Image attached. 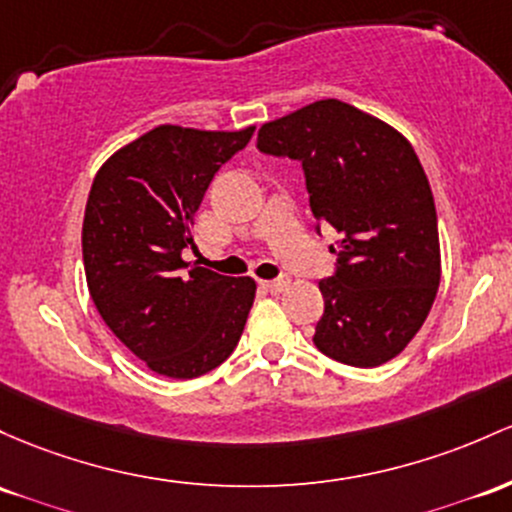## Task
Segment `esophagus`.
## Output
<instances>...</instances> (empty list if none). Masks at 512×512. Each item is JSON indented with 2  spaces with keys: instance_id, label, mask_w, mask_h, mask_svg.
Masks as SVG:
<instances>
[{
  "instance_id": "esophagus-1",
  "label": "esophagus",
  "mask_w": 512,
  "mask_h": 512,
  "mask_svg": "<svg viewBox=\"0 0 512 512\" xmlns=\"http://www.w3.org/2000/svg\"><path fill=\"white\" fill-rule=\"evenodd\" d=\"M289 284H291L289 277H279V279H272V282H262V286H265L267 291H272V294H282Z\"/></svg>"
}]
</instances>
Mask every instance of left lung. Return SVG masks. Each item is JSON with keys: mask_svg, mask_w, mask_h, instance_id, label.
Returning a JSON list of instances; mask_svg holds the SVG:
<instances>
[{"mask_svg": "<svg viewBox=\"0 0 512 512\" xmlns=\"http://www.w3.org/2000/svg\"><path fill=\"white\" fill-rule=\"evenodd\" d=\"M257 148L301 162L313 216L342 235L335 274L318 282V350L364 369L401 355L440 286L435 199L413 145L376 116L320 99L265 123Z\"/></svg>", "mask_w": 512, "mask_h": 512, "instance_id": "8db88e82", "label": "left lung"}]
</instances>
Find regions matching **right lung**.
I'll use <instances>...</instances> for the list:
<instances>
[{
  "label": "right lung",
  "instance_id": "right-lung-1",
  "mask_svg": "<svg viewBox=\"0 0 512 512\" xmlns=\"http://www.w3.org/2000/svg\"><path fill=\"white\" fill-rule=\"evenodd\" d=\"M255 128L157 126L116 150L89 189L82 260L99 316L138 359L170 379L226 362L255 301V279L182 260L213 174Z\"/></svg>",
  "mask_w": 512,
  "mask_h": 512
}]
</instances>
